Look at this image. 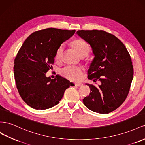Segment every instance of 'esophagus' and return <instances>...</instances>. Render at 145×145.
<instances>
[{"mask_svg": "<svg viewBox=\"0 0 145 145\" xmlns=\"http://www.w3.org/2000/svg\"><path fill=\"white\" fill-rule=\"evenodd\" d=\"M82 83H80V82H78V83H75V86H78V87H81V86H82Z\"/></svg>", "mask_w": 145, "mask_h": 145, "instance_id": "obj_1", "label": "esophagus"}]
</instances>
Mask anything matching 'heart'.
Instances as JSON below:
<instances>
[{"label": "heart", "mask_w": 145, "mask_h": 145, "mask_svg": "<svg viewBox=\"0 0 145 145\" xmlns=\"http://www.w3.org/2000/svg\"><path fill=\"white\" fill-rule=\"evenodd\" d=\"M72 44L80 56L84 55L86 56L90 52V47L89 44L83 40L76 39L73 41ZM64 50V45L61 44L56 51L55 55L56 60L58 61L61 59ZM84 71V69L82 66L66 65L59 70V73L62 76L70 81H76L80 80Z\"/></svg>", "instance_id": "obj_1"}]
</instances>
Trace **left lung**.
<instances>
[{
  "mask_svg": "<svg viewBox=\"0 0 145 145\" xmlns=\"http://www.w3.org/2000/svg\"><path fill=\"white\" fill-rule=\"evenodd\" d=\"M76 33L90 45L95 55L88 78L101 82L97 87L88 84L90 93L82 100L84 105L95 112L109 114L120 106L129 93L134 75L131 56L121 41L106 31L78 30Z\"/></svg>",
  "mask_w": 145,
  "mask_h": 145,
  "instance_id": "8db88e82",
  "label": "left lung"
}]
</instances>
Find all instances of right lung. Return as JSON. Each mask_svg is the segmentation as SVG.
I'll return each mask as SVG.
<instances>
[{
  "label": "right lung",
  "mask_w": 145,
  "mask_h": 145,
  "mask_svg": "<svg viewBox=\"0 0 145 145\" xmlns=\"http://www.w3.org/2000/svg\"><path fill=\"white\" fill-rule=\"evenodd\" d=\"M75 31L54 28L36 31L18 51L14 62L16 84L20 97L32 108L44 110L55 106L65 90L73 86L59 75L51 79L45 73L52 67L57 48Z\"/></svg>",
  "instance_id": "obj_1"
}]
</instances>
